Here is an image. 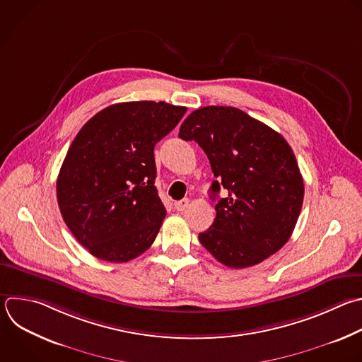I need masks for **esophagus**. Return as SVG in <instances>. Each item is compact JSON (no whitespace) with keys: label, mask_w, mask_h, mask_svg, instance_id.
I'll use <instances>...</instances> for the list:
<instances>
[{"label":"esophagus","mask_w":362,"mask_h":362,"mask_svg":"<svg viewBox=\"0 0 362 362\" xmlns=\"http://www.w3.org/2000/svg\"><path fill=\"white\" fill-rule=\"evenodd\" d=\"M187 206H189V199H182V200H179V202L175 203V209H176L177 211L186 210Z\"/></svg>","instance_id":"34e87169"}]
</instances>
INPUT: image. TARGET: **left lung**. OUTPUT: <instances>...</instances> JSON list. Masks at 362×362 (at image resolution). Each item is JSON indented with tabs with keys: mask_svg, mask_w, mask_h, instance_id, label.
<instances>
[{
	"mask_svg": "<svg viewBox=\"0 0 362 362\" xmlns=\"http://www.w3.org/2000/svg\"><path fill=\"white\" fill-rule=\"evenodd\" d=\"M179 138L207 155L214 180L228 194L216 204L213 224L199 234L203 247L230 269L262 263L287 242L298 220L304 182L287 141L233 106L193 110Z\"/></svg>",
	"mask_w": 362,
	"mask_h": 362,
	"instance_id": "8db88e82",
	"label": "left lung"
}]
</instances>
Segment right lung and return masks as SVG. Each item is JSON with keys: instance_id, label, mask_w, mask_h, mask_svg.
I'll list each match as a JSON object with an SVG mask.
<instances>
[{"instance_id": "add662e5", "label": "right lung", "mask_w": 362, "mask_h": 362, "mask_svg": "<svg viewBox=\"0 0 362 362\" xmlns=\"http://www.w3.org/2000/svg\"><path fill=\"white\" fill-rule=\"evenodd\" d=\"M185 113L166 102L115 103L75 136L57 197L68 228L92 256L125 263L155 242L166 209L155 187L153 149Z\"/></svg>"}]
</instances>
